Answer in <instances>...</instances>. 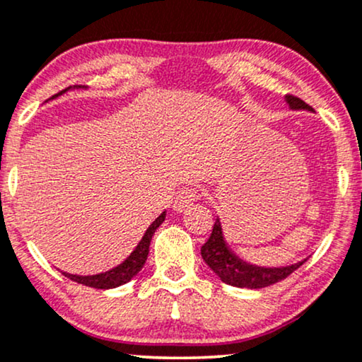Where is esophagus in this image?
<instances>
[{
  "label": "esophagus",
  "instance_id": "1",
  "mask_svg": "<svg viewBox=\"0 0 362 362\" xmlns=\"http://www.w3.org/2000/svg\"><path fill=\"white\" fill-rule=\"evenodd\" d=\"M199 200V194H197V190L194 189H182L177 192V195L173 197V204L172 207L173 210H177V212H184V210L190 209L194 202Z\"/></svg>",
  "mask_w": 362,
  "mask_h": 362
}]
</instances>
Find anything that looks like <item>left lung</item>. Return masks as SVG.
Wrapping results in <instances>:
<instances>
[{
	"mask_svg": "<svg viewBox=\"0 0 362 362\" xmlns=\"http://www.w3.org/2000/svg\"><path fill=\"white\" fill-rule=\"evenodd\" d=\"M286 100L292 110H313V107H309L308 103L294 95H287ZM200 252H202L205 264L221 277L222 282L235 287H249V289H262V287L281 282L305 262L303 260V262L287 265V267H257V265L244 262L235 254H232L227 247L218 218H215L212 234L202 245Z\"/></svg>",
	"mask_w": 362,
	"mask_h": 362,
	"instance_id": "8db88e82",
	"label": "left lung"
}]
</instances>
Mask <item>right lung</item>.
Instances as JSON below:
<instances>
[{
	"instance_id": "obj_1",
	"label": "right lung",
	"mask_w": 362,
	"mask_h": 362,
	"mask_svg": "<svg viewBox=\"0 0 362 362\" xmlns=\"http://www.w3.org/2000/svg\"><path fill=\"white\" fill-rule=\"evenodd\" d=\"M165 221V212H163L160 217L153 221L152 226L147 228L139 245L135 247V250L128 257L123 260L120 265L113 267L112 271L97 274V276H73V274L63 272V276L70 279V281H75L78 284H83V286L95 287V289H113V287L122 286V284H127L132 277L136 276L140 272V269L144 267L145 260L148 257V249H150V240H152V235L155 230L160 227V223Z\"/></svg>"
}]
</instances>
